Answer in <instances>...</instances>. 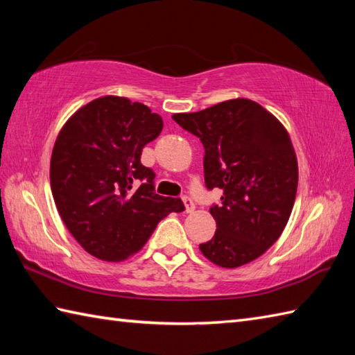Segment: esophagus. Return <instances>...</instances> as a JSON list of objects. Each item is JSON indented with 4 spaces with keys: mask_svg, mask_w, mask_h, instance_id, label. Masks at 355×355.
<instances>
[{
    "mask_svg": "<svg viewBox=\"0 0 355 355\" xmlns=\"http://www.w3.org/2000/svg\"><path fill=\"white\" fill-rule=\"evenodd\" d=\"M183 202H184V207H186V212L187 214H192L193 210H195V202H193V200L191 198V197H183Z\"/></svg>",
    "mask_w": 355,
    "mask_h": 355,
    "instance_id": "esophagus-1",
    "label": "esophagus"
}]
</instances>
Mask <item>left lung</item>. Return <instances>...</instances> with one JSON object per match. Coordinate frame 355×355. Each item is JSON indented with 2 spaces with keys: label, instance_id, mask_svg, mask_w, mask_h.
<instances>
[{
  "label": "left lung",
  "instance_id": "1",
  "mask_svg": "<svg viewBox=\"0 0 355 355\" xmlns=\"http://www.w3.org/2000/svg\"><path fill=\"white\" fill-rule=\"evenodd\" d=\"M172 119L201 140L205 183L221 189L210 214L216 232L201 253L235 268L259 258L281 236L297 191V162L288 132L259 103L225 101Z\"/></svg>",
  "mask_w": 355,
  "mask_h": 355
}]
</instances>
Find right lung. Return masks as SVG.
<instances>
[{
  "label": "right lung",
  "mask_w": 355,
  "mask_h": 355,
  "mask_svg": "<svg viewBox=\"0 0 355 355\" xmlns=\"http://www.w3.org/2000/svg\"><path fill=\"white\" fill-rule=\"evenodd\" d=\"M163 130L140 102L105 96L74 112L59 132L50 163L58 212L85 250L102 261L137 253L157 224L183 212L180 198L155 193V172L141 150Z\"/></svg>",
  "instance_id": "1"
}]
</instances>
